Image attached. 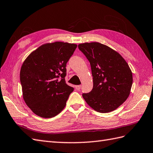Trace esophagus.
<instances>
[{
  "instance_id": "esophagus-1",
  "label": "esophagus",
  "mask_w": 153,
  "mask_h": 153,
  "mask_svg": "<svg viewBox=\"0 0 153 153\" xmlns=\"http://www.w3.org/2000/svg\"><path fill=\"white\" fill-rule=\"evenodd\" d=\"M81 85H76V89L77 91H79L81 89Z\"/></svg>"
}]
</instances>
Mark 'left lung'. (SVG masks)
<instances>
[{"mask_svg":"<svg viewBox=\"0 0 153 153\" xmlns=\"http://www.w3.org/2000/svg\"><path fill=\"white\" fill-rule=\"evenodd\" d=\"M78 48L90 62L93 88L83 98L100 113L116 109L128 97L132 85V73L119 53L98 42L84 43Z\"/></svg>","mask_w":153,"mask_h":153,"instance_id":"left-lung-1","label":"left lung"}]
</instances>
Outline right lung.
Wrapping results in <instances>:
<instances>
[{
	"instance_id": "obj_1",
	"label": "right lung",
	"mask_w": 153,
	"mask_h": 153,
	"mask_svg": "<svg viewBox=\"0 0 153 153\" xmlns=\"http://www.w3.org/2000/svg\"><path fill=\"white\" fill-rule=\"evenodd\" d=\"M76 44L56 42L32 52L20 71L23 99L33 113L51 118L65 108L74 88L66 84V63Z\"/></svg>"
}]
</instances>
